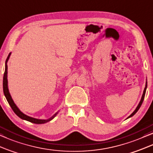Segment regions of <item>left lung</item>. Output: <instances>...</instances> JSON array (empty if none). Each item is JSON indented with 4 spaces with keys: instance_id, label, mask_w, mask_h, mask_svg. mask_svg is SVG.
<instances>
[{
    "instance_id": "8db88e82",
    "label": "left lung",
    "mask_w": 153,
    "mask_h": 153,
    "mask_svg": "<svg viewBox=\"0 0 153 153\" xmlns=\"http://www.w3.org/2000/svg\"><path fill=\"white\" fill-rule=\"evenodd\" d=\"M146 89H147V81H146V87H145V89H144V90H143V95H142V97H141V99H140V102H139V103H138V105H137V107H136V108L135 109V111H134L133 113H132L131 115H130L129 117H128L127 119H128V118H129V117H131L133 115H135V114L136 113V112H137L138 111V109L140 108V105H141V104H142V103H143V100H144V97H145V94H146Z\"/></svg>"
}]
</instances>
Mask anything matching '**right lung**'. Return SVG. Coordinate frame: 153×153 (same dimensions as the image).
Listing matches in <instances>:
<instances>
[{"label": "right lung", "instance_id": "add662e5", "mask_svg": "<svg viewBox=\"0 0 153 153\" xmlns=\"http://www.w3.org/2000/svg\"><path fill=\"white\" fill-rule=\"evenodd\" d=\"M11 55V52L10 53L9 55H8L7 59L5 61V73H4L3 75V93L4 95L7 99L8 103H9L10 107L12 108V109L13 110V111L15 112V113L17 115L18 117L21 118L22 120H24L28 121L30 123H34V124H45L48 123L52 120V119H54V117H56V115H57L59 112L56 113L54 115L52 116V117L48 118L47 120H41V119H37V118H34L32 117H30V116H28L25 115V114L22 113V112L19 109V108L17 106V105L15 104V102H14L13 98H12L11 95H10L9 89H8V82H7V63L9 60L10 56Z\"/></svg>", "mask_w": 153, "mask_h": 153}]
</instances>
